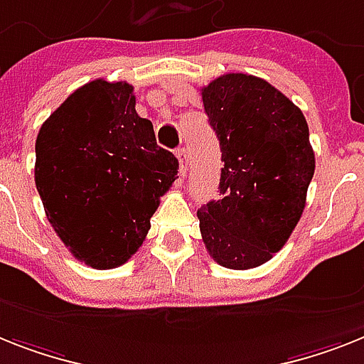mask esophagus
<instances>
[{
  "label": "esophagus",
  "instance_id": "obj_1",
  "mask_svg": "<svg viewBox=\"0 0 364 364\" xmlns=\"http://www.w3.org/2000/svg\"><path fill=\"white\" fill-rule=\"evenodd\" d=\"M176 158H178V164H180V176L186 175V167H188L189 164V150L186 149H178V152H176Z\"/></svg>",
  "mask_w": 364,
  "mask_h": 364
}]
</instances>
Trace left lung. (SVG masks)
<instances>
[{
  "label": "left lung",
  "mask_w": 364,
  "mask_h": 364,
  "mask_svg": "<svg viewBox=\"0 0 364 364\" xmlns=\"http://www.w3.org/2000/svg\"><path fill=\"white\" fill-rule=\"evenodd\" d=\"M200 95L223 161L221 197L197 210L203 242L223 268H257L287 243L305 208L314 175L307 121L249 74H223Z\"/></svg>",
  "instance_id": "obj_1"
}]
</instances>
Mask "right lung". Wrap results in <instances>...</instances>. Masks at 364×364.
<instances>
[{"instance_id": "obj_1", "label": "right lung", "mask_w": 364, "mask_h": 364, "mask_svg": "<svg viewBox=\"0 0 364 364\" xmlns=\"http://www.w3.org/2000/svg\"><path fill=\"white\" fill-rule=\"evenodd\" d=\"M35 152L48 221L70 253L96 269L117 268L141 247L178 173L152 122L137 115L126 81L76 89L41 126Z\"/></svg>"}]
</instances>
